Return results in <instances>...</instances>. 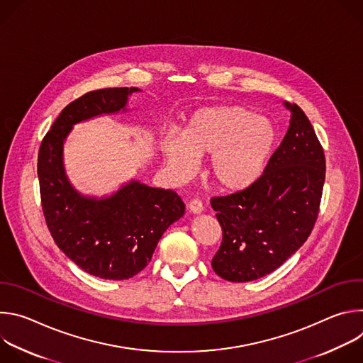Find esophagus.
I'll return each instance as SVG.
<instances>
[{
	"label": "esophagus",
	"mask_w": 363,
	"mask_h": 363,
	"mask_svg": "<svg viewBox=\"0 0 363 363\" xmlns=\"http://www.w3.org/2000/svg\"><path fill=\"white\" fill-rule=\"evenodd\" d=\"M188 210H189L192 214H201V213H202V210H203L202 202H201L199 199H192V201H189V203H188Z\"/></svg>",
	"instance_id": "34e87169"
}]
</instances>
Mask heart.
Returning a JSON list of instances; mask_svg holds the SVG:
<instances>
[{"instance_id": "heart-1", "label": "heart", "mask_w": 363, "mask_h": 363, "mask_svg": "<svg viewBox=\"0 0 363 363\" xmlns=\"http://www.w3.org/2000/svg\"><path fill=\"white\" fill-rule=\"evenodd\" d=\"M273 123L242 106H211L196 111L182 133L169 130L162 140L169 175L184 182L206 158V178L223 192L252 185L263 174L276 146Z\"/></svg>"}]
</instances>
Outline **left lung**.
Masks as SVG:
<instances>
[{
	"label": "left lung",
	"mask_w": 363,
	"mask_h": 363,
	"mask_svg": "<svg viewBox=\"0 0 363 363\" xmlns=\"http://www.w3.org/2000/svg\"><path fill=\"white\" fill-rule=\"evenodd\" d=\"M289 130L263 175L242 191L211 199L223 241L211 266L224 280L245 283L279 269L312 233L326 162L315 129L296 103Z\"/></svg>",
	"instance_id": "1"
}]
</instances>
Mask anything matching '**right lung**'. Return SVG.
Returning <instances> with one entry per match:
<instances>
[{"label": "right lung", "mask_w": 363, "mask_h": 363, "mask_svg": "<svg viewBox=\"0 0 363 363\" xmlns=\"http://www.w3.org/2000/svg\"><path fill=\"white\" fill-rule=\"evenodd\" d=\"M135 91L139 89H100L69 103L38 150L41 206L51 237L82 270L106 280H126L143 270L162 234L185 213L172 189L130 181L97 199L79 194L66 177L63 145L73 125L125 112L128 96Z\"/></svg>", "instance_id": "add662e5"}]
</instances>
